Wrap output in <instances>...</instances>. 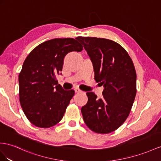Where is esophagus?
<instances>
[{
	"mask_svg": "<svg viewBox=\"0 0 161 161\" xmlns=\"http://www.w3.org/2000/svg\"><path fill=\"white\" fill-rule=\"evenodd\" d=\"M75 93H81L82 92L81 90H80L79 89H75Z\"/></svg>",
	"mask_w": 161,
	"mask_h": 161,
	"instance_id": "34e87169",
	"label": "esophagus"
}]
</instances>
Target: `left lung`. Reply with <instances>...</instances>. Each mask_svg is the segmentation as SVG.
I'll use <instances>...</instances> for the list:
<instances>
[{
  "mask_svg": "<svg viewBox=\"0 0 161 161\" xmlns=\"http://www.w3.org/2000/svg\"><path fill=\"white\" fill-rule=\"evenodd\" d=\"M91 59L94 80L103 85V97L86 93L81 108L84 121L94 133L107 134L118 129L129 116L137 92L136 71L129 53L114 41L78 36Z\"/></svg>",
  "mask_w": 161,
  "mask_h": 161,
  "instance_id": "left-lung-1",
  "label": "left lung"
}]
</instances>
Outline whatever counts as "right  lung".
<instances>
[{"label":"right lung","mask_w":161,"mask_h":161,"mask_svg":"<svg viewBox=\"0 0 161 161\" xmlns=\"http://www.w3.org/2000/svg\"><path fill=\"white\" fill-rule=\"evenodd\" d=\"M82 49L75 39H53L39 44L26 57L19 74V97L24 114L33 125L49 128L62 120L75 91L64 90L56 76L65 56Z\"/></svg>","instance_id":"right-lung-1"}]
</instances>
